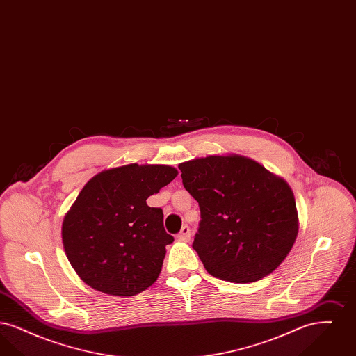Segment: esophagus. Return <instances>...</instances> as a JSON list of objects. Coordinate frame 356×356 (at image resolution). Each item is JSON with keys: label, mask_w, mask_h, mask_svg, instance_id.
<instances>
[{"label": "esophagus", "mask_w": 356, "mask_h": 356, "mask_svg": "<svg viewBox=\"0 0 356 356\" xmlns=\"http://www.w3.org/2000/svg\"><path fill=\"white\" fill-rule=\"evenodd\" d=\"M177 238H179L180 241H189V238H191V228H189L188 225H184V227L181 228V231L179 232Z\"/></svg>", "instance_id": "esophagus-1"}]
</instances>
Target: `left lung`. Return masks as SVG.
Returning a JSON list of instances; mask_svg holds the SVG:
<instances>
[{"label": "left lung", "mask_w": 356, "mask_h": 356, "mask_svg": "<svg viewBox=\"0 0 356 356\" xmlns=\"http://www.w3.org/2000/svg\"><path fill=\"white\" fill-rule=\"evenodd\" d=\"M179 170L200 207L192 247L205 270L231 283H252L275 271L299 231L287 181L238 154L193 159Z\"/></svg>", "instance_id": "8db88e82"}]
</instances>
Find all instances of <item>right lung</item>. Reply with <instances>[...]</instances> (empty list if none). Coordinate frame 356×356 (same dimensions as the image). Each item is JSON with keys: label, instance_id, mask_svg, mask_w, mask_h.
<instances>
[{"label": "right lung", "instance_id": "right-lung-1", "mask_svg": "<svg viewBox=\"0 0 356 356\" xmlns=\"http://www.w3.org/2000/svg\"><path fill=\"white\" fill-rule=\"evenodd\" d=\"M177 176L170 165L128 164L93 176L63 221L69 263L89 287L134 296L157 280L173 236L147 199Z\"/></svg>", "mask_w": 356, "mask_h": 356}]
</instances>
